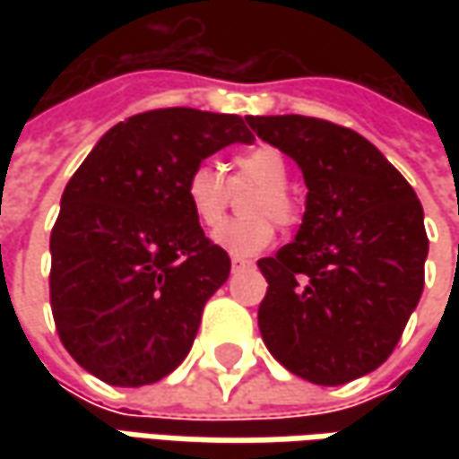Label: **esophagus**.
<instances>
[{"instance_id":"obj_1","label":"esophagus","mask_w":459,"mask_h":459,"mask_svg":"<svg viewBox=\"0 0 459 459\" xmlns=\"http://www.w3.org/2000/svg\"><path fill=\"white\" fill-rule=\"evenodd\" d=\"M253 265V260H247V257H232V268L238 271V268H250Z\"/></svg>"}]
</instances>
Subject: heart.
I'll list each match as a JSON object with an SVG mask.
<instances>
[{
	"label": "heart",
	"instance_id": "heart-1",
	"mask_svg": "<svg viewBox=\"0 0 459 459\" xmlns=\"http://www.w3.org/2000/svg\"><path fill=\"white\" fill-rule=\"evenodd\" d=\"M232 178L224 176L217 163L202 160L188 170L184 181V196L196 221L214 230L226 216L231 194L245 185H257L258 191L248 203L250 221L221 225L212 239L230 255H255L265 250L275 238L273 219L278 227H293L301 209L286 191L289 186V160L273 145H255L232 158Z\"/></svg>",
	"mask_w": 459,
	"mask_h": 459
}]
</instances>
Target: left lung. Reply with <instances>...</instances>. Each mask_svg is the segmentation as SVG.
I'll return each instance as SVG.
<instances>
[{"label":"left lung","mask_w":459,"mask_h":459,"mask_svg":"<svg viewBox=\"0 0 459 459\" xmlns=\"http://www.w3.org/2000/svg\"><path fill=\"white\" fill-rule=\"evenodd\" d=\"M307 184L296 239L257 268V308L275 360L316 385H342L394 352L424 291L429 239L414 188L355 130L301 115L247 117Z\"/></svg>","instance_id":"left-lung-1"}]
</instances>
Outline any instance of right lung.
<instances>
[{"label":"right lung","mask_w":459,"mask_h":459,"mask_svg":"<svg viewBox=\"0 0 459 459\" xmlns=\"http://www.w3.org/2000/svg\"><path fill=\"white\" fill-rule=\"evenodd\" d=\"M232 143H253L242 117L152 109L115 125L71 176L50 232V308L99 380L148 385L188 355L230 255L204 235L184 181Z\"/></svg>","instance_id":"add662e5"}]
</instances>
